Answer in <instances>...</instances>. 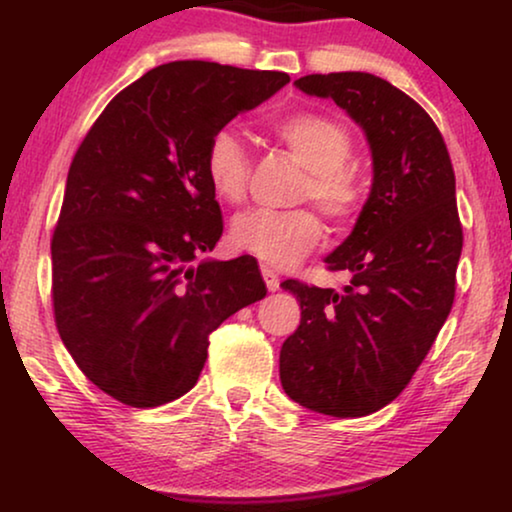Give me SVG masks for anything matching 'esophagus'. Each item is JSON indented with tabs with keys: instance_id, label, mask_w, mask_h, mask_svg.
<instances>
[{
	"instance_id": "34e87169",
	"label": "esophagus",
	"mask_w": 512,
	"mask_h": 512,
	"mask_svg": "<svg viewBox=\"0 0 512 512\" xmlns=\"http://www.w3.org/2000/svg\"><path fill=\"white\" fill-rule=\"evenodd\" d=\"M261 275L265 279V286H268V291H277L279 289V277L275 275V270H270L268 265H263Z\"/></svg>"
}]
</instances>
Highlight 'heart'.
Instances as JSON below:
<instances>
[{
	"instance_id": "heart-1",
	"label": "heart",
	"mask_w": 512,
	"mask_h": 512,
	"mask_svg": "<svg viewBox=\"0 0 512 512\" xmlns=\"http://www.w3.org/2000/svg\"><path fill=\"white\" fill-rule=\"evenodd\" d=\"M272 135L307 167L300 200H312L328 219L345 223L361 212L366 186L347 165L354 139L331 116L298 111L272 123ZM251 158L237 132L221 128L212 132L205 149V174L212 191L226 202H240L247 193ZM233 247L272 268H291L303 261L321 240V223L307 209L275 212L249 209L230 228Z\"/></svg>"
}]
</instances>
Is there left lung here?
<instances>
[{"mask_svg": "<svg viewBox=\"0 0 512 512\" xmlns=\"http://www.w3.org/2000/svg\"><path fill=\"white\" fill-rule=\"evenodd\" d=\"M326 97L366 132L373 186L328 270H349L345 291L286 279L300 326L279 352L286 396L331 417H363L394 401L429 354L454 303L461 223L443 135L419 104L366 72L293 81Z\"/></svg>", "mask_w": 512, "mask_h": 512, "instance_id": "1", "label": "left lung"}]
</instances>
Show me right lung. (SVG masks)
Masks as SVG:
<instances>
[{"label":"right lung","instance_id":"1","mask_svg":"<svg viewBox=\"0 0 512 512\" xmlns=\"http://www.w3.org/2000/svg\"><path fill=\"white\" fill-rule=\"evenodd\" d=\"M286 83L284 72L167 62L123 88L76 151L51 242L55 326L116 401L184 396L209 335L268 293L251 256L193 261L223 233L209 137Z\"/></svg>","mask_w":512,"mask_h":512}]
</instances>
